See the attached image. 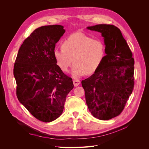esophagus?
I'll use <instances>...</instances> for the list:
<instances>
[{"label":"esophagus","instance_id":"esophagus-1","mask_svg":"<svg viewBox=\"0 0 149 149\" xmlns=\"http://www.w3.org/2000/svg\"><path fill=\"white\" fill-rule=\"evenodd\" d=\"M73 83H74V85L75 87H77L79 86L80 84V81L79 80H74L73 81Z\"/></svg>","mask_w":149,"mask_h":149}]
</instances>
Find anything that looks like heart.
Here are the masks:
<instances>
[{
  "label": "heart",
  "mask_w": 149,
  "mask_h": 149,
  "mask_svg": "<svg viewBox=\"0 0 149 149\" xmlns=\"http://www.w3.org/2000/svg\"><path fill=\"white\" fill-rule=\"evenodd\" d=\"M61 48L54 51L57 65L62 71L68 72L73 63L72 75L76 79L94 72L105 56L104 44L81 33L69 36Z\"/></svg>",
  "instance_id": "obj_1"
}]
</instances>
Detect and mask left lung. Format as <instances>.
<instances>
[{"label":"left lung","mask_w":149,"mask_h":149,"mask_svg":"<svg viewBox=\"0 0 149 149\" xmlns=\"http://www.w3.org/2000/svg\"><path fill=\"white\" fill-rule=\"evenodd\" d=\"M87 29L101 34L106 55L94 74L82 80V86L91 114L108 120L121 113L134 90V59L116 26L100 24Z\"/></svg>","instance_id":"left-lung-1"}]
</instances>
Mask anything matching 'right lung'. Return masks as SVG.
<instances>
[{
  "mask_svg": "<svg viewBox=\"0 0 149 149\" xmlns=\"http://www.w3.org/2000/svg\"><path fill=\"white\" fill-rule=\"evenodd\" d=\"M63 28L54 25L35 29L21 45L14 66L19 101L45 123L61 115L66 96L74 88L72 79L63 72L54 56Z\"/></svg>",
  "mask_w": 149,
  "mask_h": 149,
  "instance_id": "obj_1",
  "label": "right lung"
}]
</instances>
